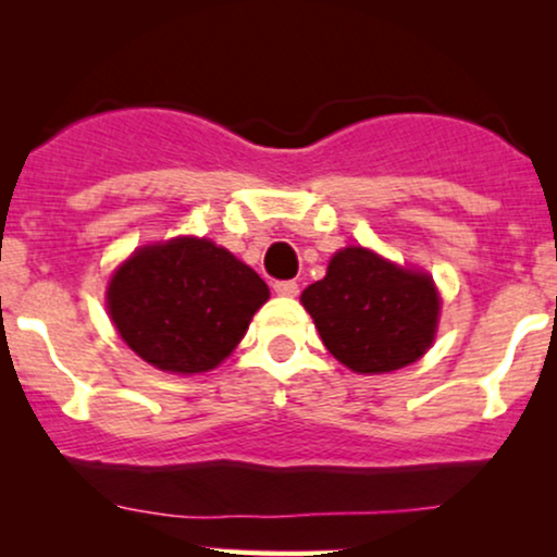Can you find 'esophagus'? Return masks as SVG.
<instances>
[{
	"label": "esophagus",
	"mask_w": 557,
	"mask_h": 557,
	"mask_svg": "<svg viewBox=\"0 0 557 557\" xmlns=\"http://www.w3.org/2000/svg\"><path fill=\"white\" fill-rule=\"evenodd\" d=\"M274 293H277V296H285V298H296L298 283L296 280H280V283H274Z\"/></svg>",
	"instance_id": "34e87169"
}]
</instances>
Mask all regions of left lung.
Listing matches in <instances>:
<instances>
[{
	"label": "left lung",
	"mask_w": 557,
	"mask_h": 557,
	"mask_svg": "<svg viewBox=\"0 0 557 557\" xmlns=\"http://www.w3.org/2000/svg\"><path fill=\"white\" fill-rule=\"evenodd\" d=\"M306 311L337 361L361 374L393 372L426 354L440 296L430 274L403 270L367 248H343L304 290Z\"/></svg>",
	"instance_id": "1"
}]
</instances>
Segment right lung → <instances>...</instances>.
I'll return each mask as SVG.
<instances>
[{
    "instance_id": "obj_1",
    "label": "right lung",
    "mask_w": 557,
    "mask_h": 557,
    "mask_svg": "<svg viewBox=\"0 0 557 557\" xmlns=\"http://www.w3.org/2000/svg\"><path fill=\"white\" fill-rule=\"evenodd\" d=\"M270 298L251 267L207 238L138 248L114 272L107 309L144 361L172 374H198L225 361Z\"/></svg>"
}]
</instances>
